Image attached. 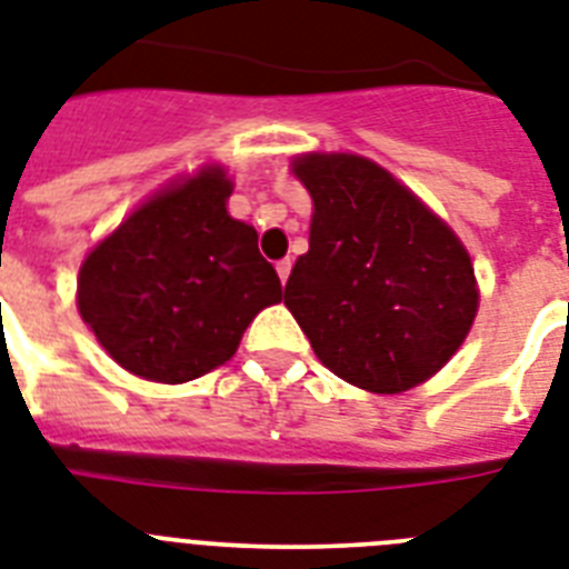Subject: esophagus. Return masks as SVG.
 <instances>
[{
  "label": "esophagus",
  "instance_id": "obj_1",
  "mask_svg": "<svg viewBox=\"0 0 569 569\" xmlns=\"http://www.w3.org/2000/svg\"><path fill=\"white\" fill-rule=\"evenodd\" d=\"M277 274H280V283L286 286V280H289V274H292V260L277 262Z\"/></svg>",
  "mask_w": 569,
  "mask_h": 569
}]
</instances>
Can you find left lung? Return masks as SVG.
<instances>
[{"label":"left lung","instance_id":"obj_1","mask_svg":"<svg viewBox=\"0 0 569 569\" xmlns=\"http://www.w3.org/2000/svg\"><path fill=\"white\" fill-rule=\"evenodd\" d=\"M295 174L316 212L309 251L295 262L283 303L316 357L345 382L377 395L432 377L477 318L465 244L365 157H298Z\"/></svg>","mask_w":569,"mask_h":569}]
</instances>
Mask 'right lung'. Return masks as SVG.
Wrapping results in <instances>:
<instances>
[{"label": "right lung", "mask_w": 569, "mask_h": 569, "mask_svg": "<svg viewBox=\"0 0 569 569\" xmlns=\"http://www.w3.org/2000/svg\"><path fill=\"white\" fill-rule=\"evenodd\" d=\"M219 166L163 189L90 251L78 309L124 371L189 382L228 362L260 309L283 300L257 230L230 219Z\"/></svg>", "instance_id": "1"}]
</instances>
